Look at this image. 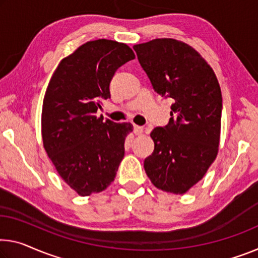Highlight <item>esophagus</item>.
<instances>
[{
    "label": "esophagus",
    "mask_w": 258,
    "mask_h": 258,
    "mask_svg": "<svg viewBox=\"0 0 258 258\" xmlns=\"http://www.w3.org/2000/svg\"><path fill=\"white\" fill-rule=\"evenodd\" d=\"M134 133L136 134V135H141L143 133V126L134 124Z\"/></svg>",
    "instance_id": "obj_1"
}]
</instances>
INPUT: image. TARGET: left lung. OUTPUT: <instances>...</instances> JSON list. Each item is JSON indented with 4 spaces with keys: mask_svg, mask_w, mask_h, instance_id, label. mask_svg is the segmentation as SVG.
Wrapping results in <instances>:
<instances>
[{
    "mask_svg": "<svg viewBox=\"0 0 258 258\" xmlns=\"http://www.w3.org/2000/svg\"><path fill=\"white\" fill-rule=\"evenodd\" d=\"M134 49L153 90L173 100L168 124L151 133L154 151L144 160L145 172L158 189L182 195L217 157L223 110L219 83L207 61L182 41L154 39Z\"/></svg>",
    "mask_w": 258,
    "mask_h": 258,
    "instance_id": "obj_1",
    "label": "left lung"
}]
</instances>
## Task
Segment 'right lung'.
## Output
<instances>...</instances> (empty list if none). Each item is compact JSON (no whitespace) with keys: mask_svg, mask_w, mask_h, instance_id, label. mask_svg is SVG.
I'll list each match as a JSON object with an SVG mask.
<instances>
[{"mask_svg":"<svg viewBox=\"0 0 258 258\" xmlns=\"http://www.w3.org/2000/svg\"><path fill=\"white\" fill-rule=\"evenodd\" d=\"M135 54L129 46L99 39L63 58L51 77L42 105L43 148L66 183L78 195L105 190L114 181L124 156L128 122L97 117L110 98L115 71Z\"/></svg>","mask_w":258,"mask_h":258,"instance_id":"obj_1","label":"right lung"}]
</instances>
